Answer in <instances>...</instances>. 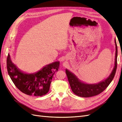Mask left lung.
Here are the masks:
<instances>
[{
  "mask_svg": "<svg viewBox=\"0 0 122 122\" xmlns=\"http://www.w3.org/2000/svg\"><path fill=\"white\" fill-rule=\"evenodd\" d=\"M114 43L116 46V53L114 67L110 74L102 81L97 83H87L79 79L74 74L70 71L69 70L66 69V73L70 86L72 92L75 95L84 98L93 97L102 93L111 83L115 75L117 67V48L116 39H114Z\"/></svg>",
  "mask_w": 122,
  "mask_h": 122,
  "instance_id": "left-lung-1",
  "label": "left lung"
}]
</instances>
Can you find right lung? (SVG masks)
Returning a JSON list of instances; mask_svg holds the SVG:
<instances>
[{"mask_svg":"<svg viewBox=\"0 0 122 122\" xmlns=\"http://www.w3.org/2000/svg\"><path fill=\"white\" fill-rule=\"evenodd\" d=\"M6 63L9 75L15 86L22 93L35 96H42L49 92L52 77L60 66V62L56 61L44 66L35 73H27L13 63L10 54Z\"/></svg>","mask_w":122,"mask_h":122,"instance_id":"add662e5","label":"right lung"}]
</instances>
